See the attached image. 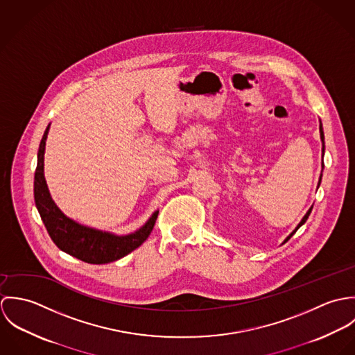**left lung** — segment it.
Listing matches in <instances>:
<instances>
[{
    "label": "left lung",
    "mask_w": 355,
    "mask_h": 355,
    "mask_svg": "<svg viewBox=\"0 0 355 355\" xmlns=\"http://www.w3.org/2000/svg\"><path fill=\"white\" fill-rule=\"evenodd\" d=\"M320 138H321V142H322V157H324V152H325V144H324V131H322L321 120H320ZM321 166H322V169H324V161L321 162ZM321 178H322V173L320 175V179H318V183H317V189H318V187H320V184H321ZM311 209H313V205H311V206H310V209L306 211V214L302 217V220L300 221V224L295 227V230H294V231H293V232H291V234L284 239V242H283V243H286V242H287V241H288V239H290V238L297 232V230H298L300 227H302V225H304V223H306V220H307V217H309V216H310V213H311Z\"/></svg>",
    "instance_id": "obj_1"
}]
</instances>
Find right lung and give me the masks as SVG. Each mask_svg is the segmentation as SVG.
<instances>
[{
    "label": "right lung",
    "mask_w": 355,
    "mask_h": 355,
    "mask_svg": "<svg viewBox=\"0 0 355 355\" xmlns=\"http://www.w3.org/2000/svg\"><path fill=\"white\" fill-rule=\"evenodd\" d=\"M49 128L51 124L46 127L40 144L38 162L34 176V200L54 245L64 253L87 263L97 265L117 261L138 249L150 235L158 210L153 213L139 230L127 235H116L113 232L101 231L76 223L75 220L67 217L54 203L44 173V155Z\"/></svg>",
    "instance_id": "right-lung-1"
}]
</instances>
